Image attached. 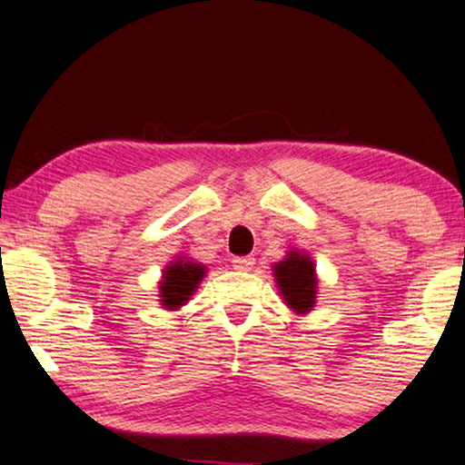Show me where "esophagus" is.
I'll use <instances>...</instances> for the list:
<instances>
[{
	"label": "esophagus",
	"instance_id": "obj_1",
	"mask_svg": "<svg viewBox=\"0 0 465 465\" xmlns=\"http://www.w3.org/2000/svg\"><path fill=\"white\" fill-rule=\"evenodd\" d=\"M253 264H255L253 255H237V258H232V266L237 268V271H249Z\"/></svg>",
	"mask_w": 465,
	"mask_h": 465
}]
</instances>
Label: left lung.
Wrapping results in <instances>:
<instances>
[{"mask_svg":"<svg viewBox=\"0 0 465 465\" xmlns=\"http://www.w3.org/2000/svg\"><path fill=\"white\" fill-rule=\"evenodd\" d=\"M274 277L289 308H293L298 314L311 311L316 298V277L312 262L306 255H300L298 252L289 253L287 260L274 266Z\"/></svg>","mask_w":465,"mask_h":465,"instance_id":"obj_1","label":"left lung"}]
</instances>
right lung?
Listing matches in <instances>:
<instances>
[{
  "label": "right lung",
  "mask_w": 465,
  "mask_h": 465,
  "mask_svg": "<svg viewBox=\"0 0 465 465\" xmlns=\"http://www.w3.org/2000/svg\"><path fill=\"white\" fill-rule=\"evenodd\" d=\"M205 268L194 262H183L178 260L176 264L167 266L163 272V281H161V302L167 311H176L183 304H186L191 298L194 287L203 279Z\"/></svg>",
  "instance_id": "obj_1"
}]
</instances>
